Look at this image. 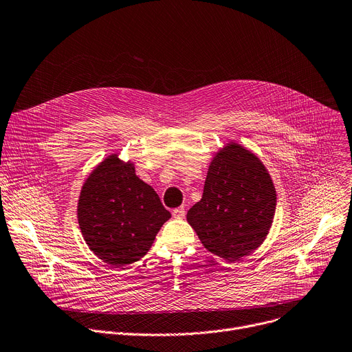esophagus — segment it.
Listing matches in <instances>:
<instances>
[{
  "label": "esophagus",
  "instance_id": "1",
  "mask_svg": "<svg viewBox=\"0 0 352 352\" xmlns=\"http://www.w3.org/2000/svg\"><path fill=\"white\" fill-rule=\"evenodd\" d=\"M173 217H174L175 219H182V218L185 217V209H184L182 206L175 208V209L173 210Z\"/></svg>",
  "mask_w": 352,
  "mask_h": 352
}]
</instances>
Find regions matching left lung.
<instances>
[{
  "mask_svg": "<svg viewBox=\"0 0 352 352\" xmlns=\"http://www.w3.org/2000/svg\"><path fill=\"white\" fill-rule=\"evenodd\" d=\"M276 188L262 160L229 142L210 161L204 192L186 214L201 243L228 262L259 248L272 228Z\"/></svg>",
  "mask_w": 352,
  "mask_h": 352,
  "instance_id": "8db88e82",
  "label": "left lung"
}]
</instances>
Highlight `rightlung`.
Listing matches in <instances>:
<instances>
[{
	"instance_id": "1",
	"label": "right lung",
	"mask_w": 352,
	"mask_h": 352,
	"mask_svg": "<svg viewBox=\"0 0 352 352\" xmlns=\"http://www.w3.org/2000/svg\"><path fill=\"white\" fill-rule=\"evenodd\" d=\"M170 218L153 186L140 179L134 164L117 153L99 162L82 185L78 201L82 236L111 266L143 257Z\"/></svg>"
}]
</instances>
